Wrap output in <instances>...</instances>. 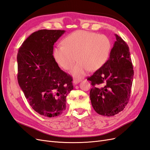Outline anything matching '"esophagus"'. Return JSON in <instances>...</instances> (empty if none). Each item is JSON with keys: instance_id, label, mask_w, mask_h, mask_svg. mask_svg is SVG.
Wrapping results in <instances>:
<instances>
[{"instance_id": "esophagus-1", "label": "esophagus", "mask_w": 150, "mask_h": 150, "mask_svg": "<svg viewBox=\"0 0 150 150\" xmlns=\"http://www.w3.org/2000/svg\"><path fill=\"white\" fill-rule=\"evenodd\" d=\"M79 82H80L79 80H78V79H74V80H73V83H74V84H77L78 83H79Z\"/></svg>"}]
</instances>
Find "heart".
Returning <instances> with one entry per match:
<instances>
[{"mask_svg": "<svg viewBox=\"0 0 150 150\" xmlns=\"http://www.w3.org/2000/svg\"><path fill=\"white\" fill-rule=\"evenodd\" d=\"M63 45L54 49L53 56L62 69L70 70L76 78H81L87 72L96 71L108 60L112 49L111 39L105 35L93 32L76 30L67 35Z\"/></svg>", "mask_w": 150, "mask_h": 150, "instance_id": "obj_1", "label": "heart"}]
</instances>
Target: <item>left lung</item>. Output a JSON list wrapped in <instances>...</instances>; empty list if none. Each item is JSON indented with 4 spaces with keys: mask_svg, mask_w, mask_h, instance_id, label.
Returning a JSON list of instances; mask_svg holds the SVG:
<instances>
[{
    "mask_svg": "<svg viewBox=\"0 0 150 150\" xmlns=\"http://www.w3.org/2000/svg\"><path fill=\"white\" fill-rule=\"evenodd\" d=\"M116 41L107 62L88 80L93 87L90 99L94 111L104 116H112L124 110L129 102L134 71L129 47L115 34ZM104 86L101 88L98 85Z\"/></svg>",
    "mask_w": 150,
    "mask_h": 150,
    "instance_id": "1",
    "label": "left lung"
}]
</instances>
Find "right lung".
<instances>
[{"instance_id":"1","label":"right lung","mask_w":150,"mask_h":150,"mask_svg":"<svg viewBox=\"0 0 150 150\" xmlns=\"http://www.w3.org/2000/svg\"><path fill=\"white\" fill-rule=\"evenodd\" d=\"M65 33L42 29L24 40L18 51L17 80L30 106L40 115L59 116L73 89L72 77L61 70L53 56L54 44Z\"/></svg>"}]
</instances>
